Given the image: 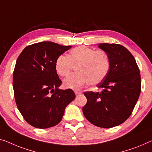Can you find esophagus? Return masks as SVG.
Here are the masks:
<instances>
[{
    "instance_id": "esophagus-1",
    "label": "esophagus",
    "mask_w": 152,
    "mask_h": 152,
    "mask_svg": "<svg viewBox=\"0 0 152 152\" xmlns=\"http://www.w3.org/2000/svg\"><path fill=\"white\" fill-rule=\"evenodd\" d=\"M74 93H75L76 96H79V95L82 94V92H81V91H74Z\"/></svg>"
}]
</instances>
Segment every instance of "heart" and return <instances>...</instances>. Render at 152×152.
I'll use <instances>...</instances> for the list:
<instances>
[{
  "instance_id": "b5f03b06",
  "label": "heart",
  "mask_w": 152,
  "mask_h": 152,
  "mask_svg": "<svg viewBox=\"0 0 152 152\" xmlns=\"http://www.w3.org/2000/svg\"><path fill=\"white\" fill-rule=\"evenodd\" d=\"M73 65H77V72L65 78L63 86L67 89H79L86 84L95 85L100 83L108 74L110 60L104 51L80 46L70 51L68 56L63 54L58 56L55 62V69L60 76H66Z\"/></svg>"
}]
</instances>
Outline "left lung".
Wrapping results in <instances>:
<instances>
[{"label":"left lung","mask_w":152,"mask_h":152,"mask_svg":"<svg viewBox=\"0 0 152 152\" xmlns=\"http://www.w3.org/2000/svg\"><path fill=\"white\" fill-rule=\"evenodd\" d=\"M98 47L109 57V70L97 85L103 89L101 93H84L87 102L83 112L94 125L110 128L124 123L132 114L141 94V75L134 57L124 46L104 43Z\"/></svg>","instance_id":"obj_1"}]
</instances>
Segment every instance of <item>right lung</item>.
<instances>
[{"mask_svg": "<svg viewBox=\"0 0 152 152\" xmlns=\"http://www.w3.org/2000/svg\"><path fill=\"white\" fill-rule=\"evenodd\" d=\"M71 48L42 42L26 46L18 56L13 75L15 100L24 119L35 128L58 124L75 98L71 89H58L62 82L55 69L58 56Z\"/></svg>", "mask_w": 152, "mask_h": 152, "instance_id": "add662e5", "label": "right lung"}]
</instances>
